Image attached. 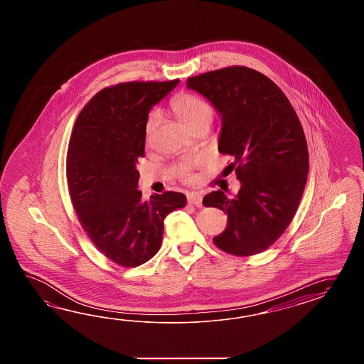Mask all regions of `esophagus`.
Segmentation results:
<instances>
[{"label": "esophagus", "instance_id": "1", "mask_svg": "<svg viewBox=\"0 0 364 364\" xmlns=\"http://www.w3.org/2000/svg\"><path fill=\"white\" fill-rule=\"evenodd\" d=\"M186 201H188V204L195 205L197 208H200L203 204V197L196 192H191L186 195Z\"/></svg>", "mask_w": 364, "mask_h": 364}]
</instances>
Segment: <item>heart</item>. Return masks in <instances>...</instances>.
<instances>
[{
    "label": "heart",
    "instance_id": "1",
    "mask_svg": "<svg viewBox=\"0 0 364 364\" xmlns=\"http://www.w3.org/2000/svg\"><path fill=\"white\" fill-rule=\"evenodd\" d=\"M171 109L175 112V114L189 127L195 129L197 126H208L212 122L214 116V109L210 102H208L200 96L189 92H181L178 96L171 100ZM160 124V113L158 110H151L147 114L143 126V135L144 143L151 146L154 142L155 132ZM195 161H184L178 167V175L186 183L193 180V168Z\"/></svg>",
    "mask_w": 364,
    "mask_h": 364
}]
</instances>
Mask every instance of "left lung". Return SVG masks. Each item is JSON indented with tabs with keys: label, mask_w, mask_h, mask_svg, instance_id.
Instances as JSON below:
<instances>
[{
	"label": "left lung",
	"mask_w": 364,
	"mask_h": 364,
	"mask_svg": "<svg viewBox=\"0 0 364 364\" xmlns=\"http://www.w3.org/2000/svg\"><path fill=\"white\" fill-rule=\"evenodd\" d=\"M222 116L218 149L240 181L238 195H206L205 206L228 214L217 247L250 257L272 246L292 222L309 172L301 122L274 81L243 65L205 72L186 80Z\"/></svg>",
	"instance_id": "8db88e82"
}]
</instances>
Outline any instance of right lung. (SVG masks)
<instances>
[{
  "instance_id": "right-lung-1",
  "label": "right lung",
  "mask_w": 364,
  "mask_h": 364,
  "mask_svg": "<svg viewBox=\"0 0 364 364\" xmlns=\"http://www.w3.org/2000/svg\"><path fill=\"white\" fill-rule=\"evenodd\" d=\"M178 80L129 81L100 90L81 110L67 151V183L81 228L121 267L141 266L161 246L163 221L186 197L167 191L142 200L136 163L151 107Z\"/></svg>"
}]
</instances>
